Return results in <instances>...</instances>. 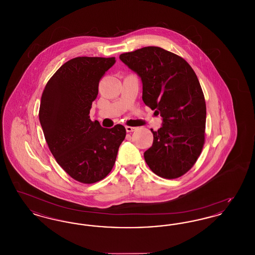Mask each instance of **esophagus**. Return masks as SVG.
Returning a JSON list of instances; mask_svg holds the SVG:
<instances>
[{"label": "esophagus", "mask_w": 255, "mask_h": 255, "mask_svg": "<svg viewBox=\"0 0 255 255\" xmlns=\"http://www.w3.org/2000/svg\"><path fill=\"white\" fill-rule=\"evenodd\" d=\"M125 129H126V131H127L128 133H131V132H133V131L136 130L135 127H132V126H126Z\"/></svg>", "instance_id": "obj_1"}]
</instances>
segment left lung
<instances>
[{
	"mask_svg": "<svg viewBox=\"0 0 255 255\" xmlns=\"http://www.w3.org/2000/svg\"><path fill=\"white\" fill-rule=\"evenodd\" d=\"M120 59L140 77L143 102L162 119L158 131L151 129L146 163L161 178L181 177L205 142L206 101L196 73L182 57L158 47L122 53Z\"/></svg>",
	"mask_w": 255,
	"mask_h": 255,
	"instance_id": "1",
	"label": "left lung"
}]
</instances>
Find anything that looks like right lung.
Wrapping results in <instances>:
<instances>
[{
    "label": "right lung",
    "mask_w": 255,
    "mask_h": 255,
    "mask_svg": "<svg viewBox=\"0 0 255 255\" xmlns=\"http://www.w3.org/2000/svg\"><path fill=\"white\" fill-rule=\"evenodd\" d=\"M115 57H76L66 62L49 80L41 97L39 121L57 163L73 179L94 183L113 168L126 130L108 129L90 120L101 77Z\"/></svg>",
    "instance_id": "add662e5"
}]
</instances>
